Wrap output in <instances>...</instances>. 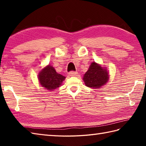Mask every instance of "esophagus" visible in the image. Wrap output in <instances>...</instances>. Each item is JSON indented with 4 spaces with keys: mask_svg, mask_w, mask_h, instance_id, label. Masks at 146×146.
<instances>
[{
    "mask_svg": "<svg viewBox=\"0 0 146 146\" xmlns=\"http://www.w3.org/2000/svg\"><path fill=\"white\" fill-rule=\"evenodd\" d=\"M68 75L70 76H78V73L77 72H75V71H70V72L68 73Z\"/></svg>",
    "mask_w": 146,
    "mask_h": 146,
    "instance_id": "obj_1",
    "label": "esophagus"
}]
</instances>
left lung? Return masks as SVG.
<instances>
[{"label":"left lung","instance_id":"obj_1","mask_svg":"<svg viewBox=\"0 0 146 146\" xmlns=\"http://www.w3.org/2000/svg\"><path fill=\"white\" fill-rule=\"evenodd\" d=\"M108 79L109 76L107 70L95 62L91 63L83 78L86 86L94 89L101 88L106 84Z\"/></svg>","mask_w":146,"mask_h":146}]
</instances>
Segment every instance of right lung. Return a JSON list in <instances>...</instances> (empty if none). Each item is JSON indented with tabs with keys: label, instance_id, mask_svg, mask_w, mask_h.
Returning <instances> with one entry per match:
<instances>
[{
	"label": "right lung",
	"instance_id": "1",
	"mask_svg": "<svg viewBox=\"0 0 146 146\" xmlns=\"http://www.w3.org/2000/svg\"><path fill=\"white\" fill-rule=\"evenodd\" d=\"M66 77L56 73L54 68L51 65L42 69L38 75V80L40 84L49 90L60 87Z\"/></svg>",
	"mask_w": 146,
	"mask_h": 146
}]
</instances>
